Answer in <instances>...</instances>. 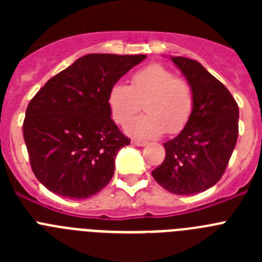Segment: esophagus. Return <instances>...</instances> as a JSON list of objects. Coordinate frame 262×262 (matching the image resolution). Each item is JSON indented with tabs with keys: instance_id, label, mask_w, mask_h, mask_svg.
Instances as JSON below:
<instances>
[{
	"instance_id": "34e87169",
	"label": "esophagus",
	"mask_w": 262,
	"mask_h": 262,
	"mask_svg": "<svg viewBox=\"0 0 262 262\" xmlns=\"http://www.w3.org/2000/svg\"><path fill=\"white\" fill-rule=\"evenodd\" d=\"M131 143H133V145H138V147H144V145H147V142H144V140H138V139H134Z\"/></svg>"
}]
</instances>
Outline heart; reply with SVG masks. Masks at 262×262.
Wrapping results in <instances>:
<instances>
[{
    "label": "heart",
    "mask_w": 262,
    "mask_h": 262,
    "mask_svg": "<svg viewBox=\"0 0 262 262\" xmlns=\"http://www.w3.org/2000/svg\"><path fill=\"white\" fill-rule=\"evenodd\" d=\"M142 102L147 113L129 122L128 135L151 139L165 131L177 134L193 114V89L186 80L156 62L136 71L129 85L115 82L108 89L107 106L115 123L124 126L140 110Z\"/></svg>",
    "instance_id": "heart-1"
}]
</instances>
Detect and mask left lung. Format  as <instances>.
Masks as SVG:
<instances>
[{
  "mask_svg": "<svg viewBox=\"0 0 262 262\" xmlns=\"http://www.w3.org/2000/svg\"><path fill=\"white\" fill-rule=\"evenodd\" d=\"M170 59L193 89L194 110L181 133L164 143L165 160L152 176L170 193L191 195L214 186L223 176L237 142L239 106L200 62Z\"/></svg>",
  "mask_w": 262,
  "mask_h": 262,
  "instance_id": "obj_1",
  "label": "left lung"
}]
</instances>
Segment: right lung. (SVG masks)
<instances>
[{"label":"right lung","instance_id":"right-lung-1","mask_svg":"<svg viewBox=\"0 0 262 262\" xmlns=\"http://www.w3.org/2000/svg\"><path fill=\"white\" fill-rule=\"evenodd\" d=\"M145 57L85 55L30 101L23 138L32 172L48 190L84 200L110 182L115 156L129 139L111 119L108 89Z\"/></svg>","mask_w":262,"mask_h":262}]
</instances>
